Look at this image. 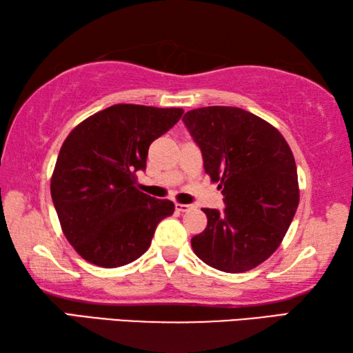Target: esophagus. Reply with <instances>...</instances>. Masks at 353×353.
<instances>
[{"mask_svg":"<svg viewBox=\"0 0 353 353\" xmlns=\"http://www.w3.org/2000/svg\"><path fill=\"white\" fill-rule=\"evenodd\" d=\"M175 206H176V211H180V212H186L194 208V205H184V203H176Z\"/></svg>","mask_w":353,"mask_h":353,"instance_id":"1","label":"esophagus"}]
</instances>
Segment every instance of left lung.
Masks as SVG:
<instances>
[{
	"label": "left lung",
	"instance_id": "1",
	"mask_svg": "<svg viewBox=\"0 0 353 353\" xmlns=\"http://www.w3.org/2000/svg\"><path fill=\"white\" fill-rule=\"evenodd\" d=\"M205 172L222 189L225 210H210L190 239L201 261L228 274L247 272L279 248L299 206L297 165L280 131L231 106L184 114Z\"/></svg>",
	"mask_w": 353,
	"mask_h": 353
}]
</instances>
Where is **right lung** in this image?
<instances>
[{
	"label": "right lung",
	"instance_id": "obj_1",
	"mask_svg": "<svg viewBox=\"0 0 353 353\" xmlns=\"http://www.w3.org/2000/svg\"><path fill=\"white\" fill-rule=\"evenodd\" d=\"M180 108L114 105L90 115L63 141L51 199L67 241L85 261L120 268L148 250L158 223L175 211L136 189L148 147L181 119Z\"/></svg>",
	"mask_w": 353,
	"mask_h": 353
}]
</instances>
